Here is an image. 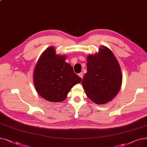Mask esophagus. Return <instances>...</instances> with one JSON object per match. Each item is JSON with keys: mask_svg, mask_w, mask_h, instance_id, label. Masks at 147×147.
I'll return each mask as SVG.
<instances>
[{"mask_svg": "<svg viewBox=\"0 0 147 147\" xmlns=\"http://www.w3.org/2000/svg\"><path fill=\"white\" fill-rule=\"evenodd\" d=\"M83 74H83V73H82V72H81V73H79V74H78V75H79V77H80L82 79L83 78Z\"/></svg>", "mask_w": 147, "mask_h": 147, "instance_id": "1", "label": "esophagus"}]
</instances>
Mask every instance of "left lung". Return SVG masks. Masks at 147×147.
<instances>
[{"mask_svg":"<svg viewBox=\"0 0 147 147\" xmlns=\"http://www.w3.org/2000/svg\"><path fill=\"white\" fill-rule=\"evenodd\" d=\"M86 66L82 84L87 96L98 105L112 100L123 80L119 64L112 51L103 46L98 53L88 56Z\"/></svg>","mask_w":147,"mask_h":147,"instance_id":"1","label":"left lung"}]
</instances>
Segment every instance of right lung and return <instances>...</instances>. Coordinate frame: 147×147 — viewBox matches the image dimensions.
<instances>
[{"label":"right lung","instance_id":"add662e5","mask_svg":"<svg viewBox=\"0 0 147 147\" xmlns=\"http://www.w3.org/2000/svg\"><path fill=\"white\" fill-rule=\"evenodd\" d=\"M65 55H57L53 46L41 54L34 71V84L41 97L51 102L65 100L73 86L82 79L75 74Z\"/></svg>","mask_w":147,"mask_h":147}]
</instances>
